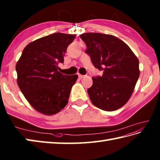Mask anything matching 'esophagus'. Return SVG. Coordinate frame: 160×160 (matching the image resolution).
Masks as SVG:
<instances>
[{"instance_id":"esophagus-1","label":"esophagus","mask_w":160,"mask_h":160,"mask_svg":"<svg viewBox=\"0 0 160 160\" xmlns=\"http://www.w3.org/2000/svg\"><path fill=\"white\" fill-rule=\"evenodd\" d=\"M78 76H79V79H82V78H83V77H85L84 75H82V74H78Z\"/></svg>"}]
</instances>
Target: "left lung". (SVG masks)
Here are the masks:
<instances>
[{
	"label": "left lung",
	"instance_id": "obj_1",
	"mask_svg": "<svg viewBox=\"0 0 160 160\" xmlns=\"http://www.w3.org/2000/svg\"><path fill=\"white\" fill-rule=\"evenodd\" d=\"M79 37L94 66L103 71L102 77L92 78V86L88 89L91 102L106 111L120 108L131 97L139 77L138 57L115 36L90 32Z\"/></svg>",
	"mask_w": 160,
	"mask_h": 160
}]
</instances>
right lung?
I'll return each instance as SVG.
<instances>
[{
    "mask_svg": "<svg viewBox=\"0 0 160 160\" xmlns=\"http://www.w3.org/2000/svg\"><path fill=\"white\" fill-rule=\"evenodd\" d=\"M76 35L54 33L31 42L16 65L17 83L34 108L45 115L59 112L67 105L77 74L58 71L67 48Z\"/></svg>",
    "mask_w": 160,
    "mask_h": 160,
    "instance_id": "add662e5",
    "label": "right lung"
}]
</instances>
